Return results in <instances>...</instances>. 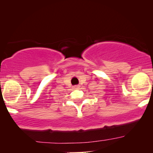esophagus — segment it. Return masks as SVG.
<instances>
[{
    "instance_id": "esophagus-1",
    "label": "esophagus",
    "mask_w": 153,
    "mask_h": 153,
    "mask_svg": "<svg viewBox=\"0 0 153 153\" xmlns=\"http://www.w3.org/2000/svg\"><path fill=\"white\" fill-rule=\"evenodd\" d=\"M73 88H74V89H79V85H74V86H73Z\"/></svg>"
}]
</instances>
